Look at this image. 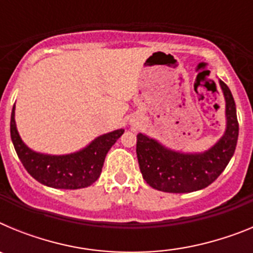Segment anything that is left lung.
<instances>
[{"instance_id": "8db88e82", "label": "left lung", "mask_w": 253, "mask_h": 253, "mask_svg": "<svg viewBox=\"0 0 253 253\" xmlns=\"http://www.w3.org/2000/svg\"><path fill=\"white\" fill-rule=\"evenodd\" d=\"M219 84L225 99L227 128L210 149L202 153H182L166 148L144 134H138V162L149 186L165 193H191L209 186L224 171L236 151L238 120L231 90L220 80Z\"/></svg>"}]
</instances>
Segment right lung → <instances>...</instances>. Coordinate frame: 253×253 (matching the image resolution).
<instances>
[{
    "mask_svg": "<svg viewBox=\"0 0 253 253\" xmlns=\"http://www.w3.org/2000/svg\"><path fill=\"white\" fill-rule=\"evenodd\" d=\"M11 139L26 171L40 184L54 189L76 190L92 185L101 175L104 161L114 143L124 129L102 134L86 148L63 156H51L34 152L20 138L15 123V105L11 113Z\"/></svg>",
    "mask_w": 253,
    "mask_h": 253,
    "instance_id": "1",
    "label": "right lung"
}]
</instances>
